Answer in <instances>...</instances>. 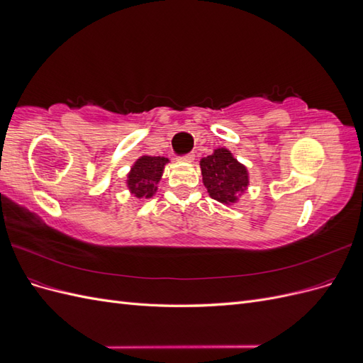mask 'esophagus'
Masks as SVG:
<instances>
[{
  "label": "esophagus",
  "instance_id": "34e87169",
  "mask_svg": "<svg viewBox=\"0 0 363 363\" xmlns=\"http://www.w3.org/2000/svg\"><path fill=\"white\" fill-rule=\"evenodd\" d=\"M179 160H180V162H184V163H192V162L195 160V155H186V156L180 157Z\"/></svg>",
  "mask_w": 363,
  "mask_h": 363
}]
</instances>
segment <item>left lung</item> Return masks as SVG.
<instances>
[{"mask_svg": "<svg viewBox=\"0 0 363 363\" xmlns=\"http://www.w3.org/2000/svg\"><path fill=\"white\" fill-rule=\"evenodd\" d=\"M200 168L208 195L224 206L236 204L248 189L250 174L247 167L224 147L216 148L211 156L203 157Z\"/></svg>", "mask_w": 363, "mask_h": 363, "instance_id": "1", "label": "left lung"}]
</instances>
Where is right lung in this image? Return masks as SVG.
I'll use <instances>...</instances> for the list:
<instances>
[{"label": "right lung", "instance_id": "add662e5", "mask_svg": "<svg viewBox=\"0 0 363 363\" xmlns=\"http://www.w3.org/2000/svg\"><path fill=\"white\" fill-rule=\"evenodd\" d=\"M169 159L160 156H140L127 174V188L138 200H148L157 192V184Z\"/></svg>", "mask_w": 363, "mask_h": 363}]
</instances>
